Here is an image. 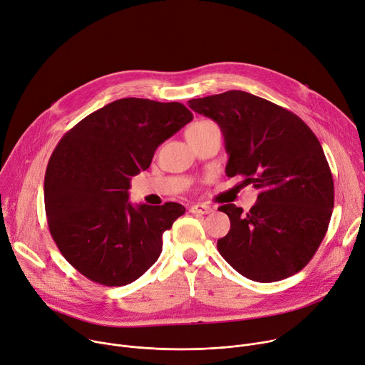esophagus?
<instances>
[{
    "label": "esophagus",
    "mask_w": 365,
    "mask_h": 365,
    "mask_svg": "<svg viewBox=\"0 0 365 365\" xmlns=\"http://www.w3.org/2000/svg\"><path fill=\"white\" fill-rule=\"evenodd\" d=\"M190 212L191 213H198V215H209L213 212V209L205 203H197L194 206L190 207Z\"/></svg>",
    "instance_id": "1"
}]
</instances>
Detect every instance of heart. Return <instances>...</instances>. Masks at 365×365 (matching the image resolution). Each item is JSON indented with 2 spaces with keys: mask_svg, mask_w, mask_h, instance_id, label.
<instances>
[{
  "mask_svg": "<svg viewBox=\"0 0 365 365\" xmlns=\"http://www.w3.org/2000/svg\"><path fill=\"white\" fill-rule=\"evenodd\" d=\"M212 129H217V126L213 123V121H210V120H200V121H195V123H192L188 128L187 136L197 135V133H203V132H207V130H212Z\"/></svg>",
  "mask_w": 365,
  "mask_h": 365,
  "instance_id": "1",
  "label": "heart"
}]
</instances>
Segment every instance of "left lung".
I'll return each mask as SVG.
<instances>
[{
    "label": "left lung",
    "mask_w": 365,
    "mask_h": 365,
    "mask_svg": "<svg viewBox=\"0 0 365 365\" xmlns=\"http://www.w3.org/2000/svg\"><path fill=\"white\" fill-rule=\"evenodd\" d=\"M188 106L222 129L226 175H242L259 191L248 213L219 207L230 219L229 233L217 240L220 255L259 282L299 272L325 237L334 209V178L320 142L299 115L245 91Z\"/></svg>",
    "instance_id": "8db88e82"
}]
</instances>
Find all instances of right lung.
Returning a JSON list of instances; mask_svg holds the SVG:
<instances>
[{
    "label": "right lung",
    "mask_w": 365,
    "mask_h": 365,
    "mask_svg": "<svg viewBox=\"0 0 365 365\" xmlns=\"http://www.w3.org/2000/svg\"><path fill=\"white\" fill-rule=\"evenodd\" d=\"M192 120L181 103L121 98L79 121L56 145L45 175V209L56 247L88 279L108 287L143 275L162 252V235L184 206H132V177L156 148Z\"/></svg>",
    "instance_id": "obj_1"
}]
</instances>
